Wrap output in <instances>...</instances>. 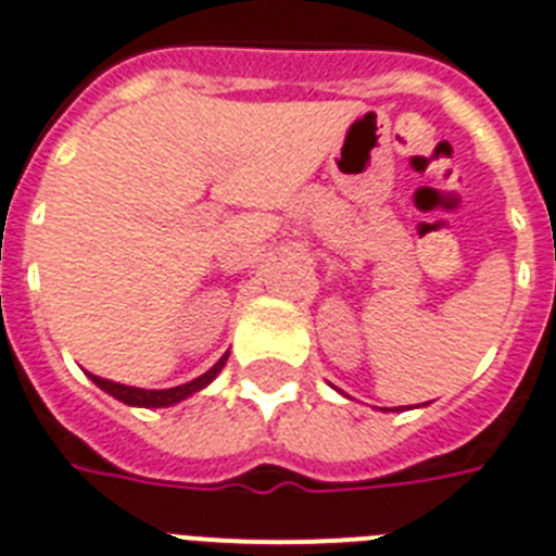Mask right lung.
<instances>
[{"label":"right lung","instance_id":"right-lung-1","mask_svg":"<svg viewBox=\"0 0 556 556\" xmlns=\"http://www.w3.org/2000/svg\"><path fill=\"white\" fill-rule=\"evenodd\" d=\"M226 358H229V353L220 358V362L212 367V370H206L203 376H198L194 381H189V384H180V388H168V390H143V388H126V384H114V381L109 379H100V376H91L94 379L97 388H102L105 393H111L114 399H119V402L126 404H137V407H168V404L180 402V399L192 396V393H198L201 388H206L208 381L215 379L217 372H220V367L226 364Z\"/></svg>","mask_w":556,"mask_h":556}]
</instances>
